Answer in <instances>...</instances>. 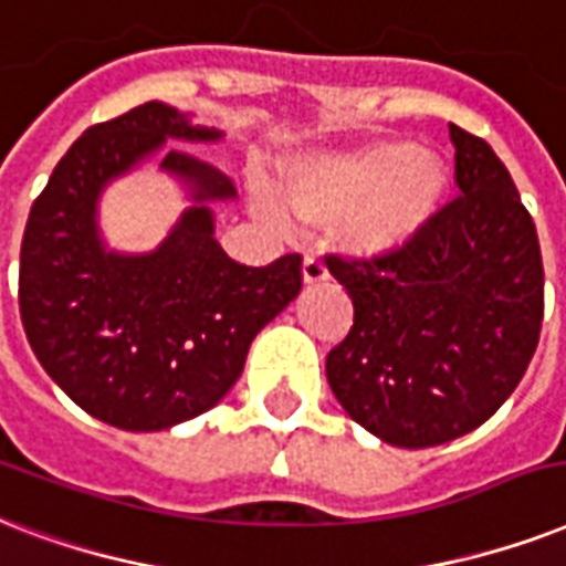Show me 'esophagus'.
<instances>
[{
  "instance_id": "obj_1",
  "label": "esophagus",
  "mask_w": 566,
  "mask_h": 566,
  "mask_svg": "<svg viewBox=\"0 0 566 566\" xmlns=\"http://www.w3.org/2000/svg\"><path fill=\"white\" fill-rule=\"evenodd\" d=\"M327 280V265L318 256H306L304 260V283H322Z\"/></svg>"
}]
</instances>
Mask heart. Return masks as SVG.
I'll use <instances>...</instances> for the list:
<instances>
[{
    "label": "heart",
    "instance_id": "obj_1",
    "mask_svg": "<svg viewBox=\"0 0 566 566\" xmlns=\"http://www.w3.org/2000/svg\"><path fill=\"white\" fill-rule=\"evenodd\" d=\"M449 191L446 161L405 138L366 144L286 170L292 209L313 223L343 221V242L363 256L407 251L437 221ZM269 209L280 214L274 203Z\"/></svg>",
    "mask_w": 566,
    "mask_h": 566
}]
</instances>
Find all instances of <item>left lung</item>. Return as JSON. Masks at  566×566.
I'll return each mask as SVG.
<instances>
[{
    "label": "left lung",
    "instance_id": "left-lung-1",
    "mask_svg": "<svg viewBox=\"0 0 566 566\" xmlns=\"http://www.w3.org/2000/svg\"><path fill=\"white\" fill-rule=\"evenodd\" d=\"M461 195L407 251L327 253L354 324L327 354L345 413L389 446L428 449L488 422L541 339L543 260L514 179L484 138L449 124Z\"/></svg>",
    "mask_w": 566,
    "mask_h": 566
}]
</instances>
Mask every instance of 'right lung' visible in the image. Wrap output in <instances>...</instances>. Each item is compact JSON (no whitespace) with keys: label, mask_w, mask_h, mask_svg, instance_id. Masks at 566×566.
I'll return each instance as SVG.
<instances>
[{"label":"right lung","mask_w":566,"mask_h":566,"mask_svg":"<svg viewBox=\"0 0 566 566\" xmlns=\"http://www.w3.org/2000/svg\"><path fill=\"white\" fill-rule=\"evenodd\" d=\"M165 103H144L78 138L32 203L20 248V318L34 357L85 413L124 431H161L206 413L244 369L253 336L301 292V253L265 269L230 260L203 200L235 188L195 153L170 147L161 168L195 200L159 251L105 253L99 188L165 138L209 142Z\"/></svg>","instance_id":"obj_1"}]
</instances>
